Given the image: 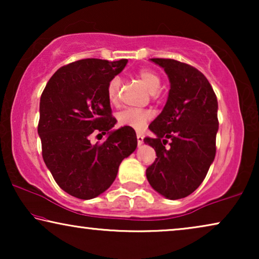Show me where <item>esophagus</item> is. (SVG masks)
Segmentation results:
<instances>
[{
    "instance_id": "esophagus-1",
    "label": "esophagus",
    "mask_w": 259,
    "mask_h": 259,
    "mask_svg": "<svg viewBox=\"0 0 259 259\" xmlns=\"http://www.w3.org/2000/svg\"><path fill=\"white\" fill-rule=\"evenodd\" d=\"M137 140H138V144L139 145H141L144 143V137H143V134L141 133H137Z\"/></svg>"
}]
</instances>
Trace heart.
Masks as SVG:
<instances>
[{
  "mask_svg": "<svg viewBox=\"0 0 259 259\" xmlns=\"http://www.w3.org/2000/svg\"><path fill=\"white\" fill-rule=\"evenodd\" d=\"M136 76L146 84V87L152 93H157L161 86V76L154 69L143 67L136 72ZM120 88H121V79L119 76L113 77L108 82L107 97L112 105L118 104L120 98ZM152 113L148 109L143 108H126L118 114V122L121 126H128L136 130H141L151 119Z\"/></svg>",
  "mask_w": 259,
  "mask_h": 259,
  "instance_id": "obj_1",
  "label": "heart"
}]
</instances>
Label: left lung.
<instances>
[{
	"label": "left lung",
	"mask_w": 259,
	"mask_h": 259,
	"mask_svg": "<svg viewBox=\"0 0 259 259\" xmlns=\"http://www.w3.org/2000/svg\"><path fill=\"white\" fill-rule=\"evenodd\" d=\"M151 60L165 69L171 90L162 112L148 126L155 137L144 139L157 154L146 177L157 192L180 199L199 187L214 159L217 97L193 66L173 59Z\"/></svg>",
	"instance_id": "1"
}]
</instances>
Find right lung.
Returning a JSON list of instances; mask_svg holds the SVG:
<instances>
[{
    "label": "right lung",
    "instance_id": "1",
    "mask_svg": "<svg viewBox=\"0 0 259 259\" xmlns=\"http://www.w3.org/2000/svg\"><path fill=\"white\" fill-rule=\"evenodd\" d=\"M127 59H83L62 66L46 84L40 99L37 132L42 158L61 189L79 199H92L114 182L119 166L137 148V134L123 126L104 143L115 125L107 97L108 82L125 68Z\"/></svg>",
    "mask_w": 259,
    "mask_h": 259
}]
</instances>
